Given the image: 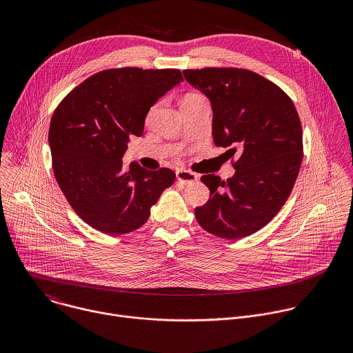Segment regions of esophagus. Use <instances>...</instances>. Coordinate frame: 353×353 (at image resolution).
<instances>
[{
	"mask_svg": "<svg viewBox=\"0 0 353 353\" xmlns=\"http://www.w3.org/2000/svg\"><path fill=\"white\" fill-rule=\"evenodd\" d=\"M176 179L183 184H191V183L198 180V176L192 172H188V170H177L176 172Z\"/></svg>",
	"mask_w": 353,
	"mask_h": 353,
	"instance_id": "1",
	"label": "esophagus"
}]
</instances>
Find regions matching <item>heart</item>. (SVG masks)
<instances>
[{
	"instance_id": "b5f03b06",
	"label": "heart",
	"mask_w": 353,
	"mask_h": 353,
	"mask_svg": "<svg viewBox=\"0 0 353 353\" xmlns=\"http://www.w3.org/2000/svg\"><path fill=\"white\" fill-rule=\"evenodd\" d=\"M195 97H201V96H199V94H188L185 99H195ZM157 110H158V106H155L152 110H150V113H149V117H150V116H154V114L157 113Z\"/></svg>"
}]
</instances>
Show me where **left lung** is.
Masks as SVG:
<instances>
[{"instance_id":"1","label":"left lung","mask_w":353,"mask_h":353,"mask_svg":"<svg viewBox=\"0 0 353 353\" xmlns=\"http://www.w3.org/2000/svg\"><path fill=\"white\" fill-rule=\"evenodd\" d=\"M212 108L216 146L239 158L233 177L204 174L210 199L195 208L199 226L222 239L264 228L283 207L303 159V138L289 96L261 75L239 68L183 71Z\"/></svg>"}]
</instances>
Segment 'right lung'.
I'll use <instances>...</instances> for the list:
<instances>
[{
	"mask_svg": "<svg viewBox=\"0 0 353 353\" xmlns=\"http://www.w3.org/2000/svg\"><path fill=\"white\" fill-rule=\"evenodd\" d=\"M183 82L179 70L121 68L97 72L56 109L48 145L56 180L70 205L93 229L124 234L141 228L174 172L123 169L130 137H141L158 100Z\"/></svg>",
	"mask_w": 353,
	"mask_h": 353,
	"instance_id": "right-lung-1",
	"label": "right lung"
}]
</instances>
